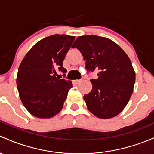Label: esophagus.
<instances>
[{
    "instance_id": "obj_1",
    "label": "esophagus",
    "mask_w": 154,
    "mask_h": 154,
    "mask_svg": "<svg viewBox=\"0 0 154 154\" xmlns=\"http://www.w3.org/2000/svg\"><path fill=\"white\" fill-rule=\"evenodd\" d=\"M81 82V80H74V82L75 84H78V83H80V82Z\"/></svg>"
}]
</instances>
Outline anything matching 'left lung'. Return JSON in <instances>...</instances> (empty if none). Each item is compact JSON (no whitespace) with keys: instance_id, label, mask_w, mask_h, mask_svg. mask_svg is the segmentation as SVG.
<instances>
[{"instance_id":"1","label":"left lung","mask_w":154,"mask_h":154,"mask_svg":"<svg viewBox=\"0 0 154 154\" xmlns=\"http://www.w3.org/2000/svg\"><path fill=\"white\" fill-rule=\"evenodd\" d=\"M72 48L81 52L88 72L98 71V78L91 80V91L83 97L88 109L102 119L118 115L128 103L135 83L128 56L114 41L97 35L78 37Z\"/></svg>"}]
</instances>
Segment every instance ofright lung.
<instances>
[{
    "mask_svg": "<svg viewBox=\"0 0 154 154\" xmlns=\"http://www.w3.org/2000/svg\"><path fill=\"white\" fill-rule=\"evenodd\" d=\"M75 37L54 35L42 39L28 51L18 69L17 86L24 107L33 116L51 118L61 111L72 82L57 77L66 73L65 57Z\"/></svg>",
    "mask_w": 154,
    "mask_h": 154,
    "instance_id": "right-lung-1",
    "label": "right lung"
}]
</instances>
